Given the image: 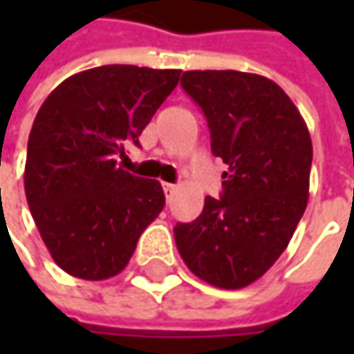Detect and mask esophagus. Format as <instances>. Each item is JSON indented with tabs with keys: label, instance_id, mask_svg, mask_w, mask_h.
I'll list each match as a JSON object with an SVG mask.
<instances>
[{
	"label": "esophagus",
	"instance_id": "34e87169",
	"mask_svg": "<svg viewBox=\"0 0 354 354\" xmlns=\"http://www.w3.org/2000/svg\"><path fill=\"white\" fill-rule=\"evenodd\" d=\"M176 190V186L174 184H168V182H164V192H166V196L170 198L172 196V192Z\"/></svg>",
	"mask_w": 354,
	"mask_h": 354
}]
</instances>
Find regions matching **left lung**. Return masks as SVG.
Returning a JSON list of instances; mask_svg holds the SVG:
<instances>
[{"label":"left lung","instance_id":"obj_1","mask_svg":"<svg viewBox=\"0 0 354 354\" xmlns=\"http://www.w3.org/2000/svg\"><path fill=\"white\" fill-rule=\"evenodd\" d=\"M201 106L211 151L227 164L221 198L207 196L192 223H178L182 260L219 289L258 281L285 252L308 207L312 137L291 98L268 77L244 71H184Z\"/></svg>","mask_w":354,"mask_h":354}]
</instances>
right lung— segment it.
Instances as JSON below:
<instances>
[{
  "mask_svg": "<svg viewBox=\"0 0 354 354\" xmlns=\"http://www.w3.org/2000/svg\"><path fill=\"white\" fill-rule=\"evenodd\" d=\"M180 69L102 65L61 82L28 137L24 190L40 238L71 277L104 281L162 213L158 180L122 170L129 145L178 86Z\"/></svg>",
  "mask_w": 354,
  "mask_h": 354,
  "instance_id": "add662e5",
  "label": "right lung"
}]
</instances>
